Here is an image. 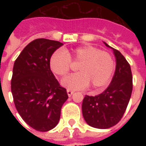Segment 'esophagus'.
I'll return each instance as SVG.
<instances>
[{
    "label": "esophagus",
    "instance_id": "esophagus-1",
    "mask_svg": "<svg viewBox=\"0 0 146 146\" xmlns=\"http://www.w3.org/2000/svg\"><path fill=\"white\" fill-rule=\"evenodd\" d=\"M73 93H74V92H73V91H72V90H70V89H67V94H68V96H69V97H71Z\"/></svg>",
    "mask_w": 146,
    "mask_h": 146
}]
</instances>
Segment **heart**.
Wrapping results in <instances>:
<instances>
[{"label": "heart", "mask_w": 146, "mask_h": 146, "mask_svg": "<svg viewBox=\"0 0 146 146\" xmlns=\"http://www.w3.org/2000/svg\"><path fill=\"white\" fill-rule=\"evenodd\" d=\"M71 61L79 63V72L62 80V86L70 90L84 88L88 84L93 88L104 87L115 68L113 58L109 52L91 45L78 47L70 51L58 50L50 58V68L58 76H66L71 70Z\"/></svg>", "instance_id": "obj_1"}]
</instances>
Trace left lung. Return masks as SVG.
<instances>
[{
  "label": "left lung",
  "mask_w": 146,
  "mask_h": 146,
  "mask_svg": "<svg viewBox=\"0 0 146 146\" xmlns=\"http://www.w3.org/2000/svg\"><path fill=\"white\" fill-rule=\"evenodd\" d=\"M112 49L116 56V66L110 86L100 95H85L83 100L84 118L88 125L95 128L106 129L116 125L125 113L131 95V66L119 51Z\"/></svg>",
  "instance_id": "left-lung-1"
}]
</instances>
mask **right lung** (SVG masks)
Here are the masks:
<instances>
[{"label":"right lung","mask_w":146,"mask_h":146,"mask_svg":"<svg viewBox=\"0 0 146 146\" xmlns=\"http://www.w3.org/2000/svg\"><path fill=\"white\" fill-rule=\"evenodd\" d=\"M61 42L39 38L27 45L15 61L11 89L15 106L27 124L38 131L57 125L68 98L66 89L55 79L50 58Z\"/></svg>","instance_id":"1"}]
</instances>
